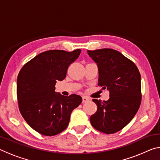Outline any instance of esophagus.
<instances>
[{
	"mask_svg": "<svg viewBox=\"0 0 160 160\" xmlns=\"http://www.w3.org/2000/svg\"><path fill=\"white\" fill-rule=\"evenodd\" d=\"M89 100H90V99L88 98V97H82V102L83 103L88 102Z\"/></svg>",
	"mask_w": 160,
	"mask_h": 160,
	"instance_id": "esophagus-1",
	"label": "esophagus"
}]
</instances>
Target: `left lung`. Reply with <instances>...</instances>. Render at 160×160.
I'll return each mask as SVG.
<instances>
[{
    "instance_id": "8db88e82",
    "label": "left lung",
    "mask_w": 160,
    "mask_h": 160,
    "mask_svg": "<svg viewBox=\"0 0 160 160\" xmlns=\"http://www.w3.org/2000/svg\"><path fill=\"white\" fill-rule=\"evenodd\" d=\"M99 68L98 85L109 91V99H94L97 112L90 116L94 128L106 134L121 131L138 110L142 99L141 80L135 64L119 51L112 48L88 50Z\"/></svg>"
}]
</instances>
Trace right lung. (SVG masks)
<instances>
[{
  "label": "right lung",
  "instance_id": "obj_1",
  "mask_svg": "<svg viewBox=\"0 0 160 160\" xmlns=\"http://www.w3.org/2000/svg\"><path fill=\"white\" fill-rule=\"evenodd\" d=\"M80 52V49L44 51L26 63L19 72V110L39 133L53 136L63 131L68 126L70 113L82 102V97L77 94L65 97L55 92L56 82L66 78L68 68Z\"/></svg>",
  "mask_w": 160,
  "mask_h": 160
}]
</instances>
